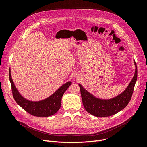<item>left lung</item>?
I'll list each match as a JSON object with an SVG mask.
<instances>
[{"label": "left lung", "instance_id": "left-lung-1", "mask_svg": "<svg viewBox=\"0 0 147 147\" xmlns=\"http://www.w3.org/2000/svg\"><path fill=\"white\" fill-rule=\"evenodd\" d=\"M134 75L125 90L116 96L108 99L96 98L79 84L83 105L90 114L99 117L112 116L123 109L129 103L137 79V67L134 60Z\"/></svg>", "mask_w": 147, "mask_h": 147}]
</instances>
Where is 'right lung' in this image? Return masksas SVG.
Here are the masks:
<instances>
[{
	"label": "right lung",
	"instance_id": "right-lung-1",
	"mask_svg": "<svg viewBox=\"0 0 147 147\" xmlns=\"http://www.w3.org/2000/svg\"><path fill=\"white\" fill-rule=\"evenodd\" d=\"M9 80L13 98L16 103L28 113L38 117H48L55 114L60 108L63 95L71 84V81H68L47 98L39 101H31L24 98L16 88L11 76L10 68Z\"/></svg>",
	"mask_w": 147,
	"mask_h": 147
}]
</instances>
